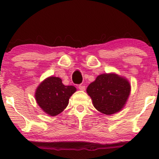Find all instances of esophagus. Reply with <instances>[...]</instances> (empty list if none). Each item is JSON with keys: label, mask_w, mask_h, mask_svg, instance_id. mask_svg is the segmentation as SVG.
Returning a JSON list of instances; mask_svg holds the SVG:
<instances>
[{"label": "esophagus", "mask_w": 159, "mask_h": 159, "mask_svg": "<svg viewBox=\"0 0 159 159\" xmlns=\"http://www.w3.org/2000/svg\"><path fill=\"white\" fill-rule=\"evenodd\" d=\"M78 89H79V90H81V91H84V90H85V86H84V85H79V86H78Z\"/></svg>", "instance_id": "34e87169"}]
</instances>
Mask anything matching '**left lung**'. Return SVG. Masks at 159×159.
Returning <instances> with one entry per match:
<instances>
[{
    "label": "left lung",
    "instance_id": "8db88e82",
    "mask_svg": "<svg viewBox=\"0 0 159 159\" xmlns=\"http://www.w3.org/2000/svg\"><path fill=\"white\" fill-rule=\"evenodd\" d=\"M130 91L129 81L114 73L98 75L87 88L94 108L107 115L117 113L124 108Z\"/></svg>",
    "mask_w": 159,
    "mask_h": 159
}]
</instances>
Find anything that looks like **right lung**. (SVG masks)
<instances>
[{
    "label": "right lung",
    "mask_w": 159,
    "mask_h": 159,
    "mask_svg": "<svg viewBox=\"0 0 159 159\" xmlns=\"http://www.w3.org/2000/svg\"><path fill=\"white\" fill-rule=\"evenodd\" d=\"M76 91L74 86H65L57 77H49L37 88L35 99L38 105L48 115L56 116L68 106L70 96Z\"/></svg>",
    "instance_id": "1"
}]
</instances>
